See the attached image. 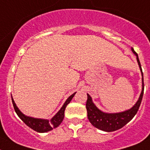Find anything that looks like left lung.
Returning <instances> with one entry per match:
<instances>
[{
	"label": "left lung",
	"mask_w": 150,
	"mask_h": 150,
	"mask_svg": "<svg viewBox=\"0 0 150 150\" xmlns=\"http://www.w3.org/2000/svg\"><path fill=\"white\" fill-rule=\"evenodd\" d=\"M132 52L136 56V59L141 70L142 75V90L139 98L137 100L135 104L132 108L125 110L124 112L116 113H107L99 110L92 101V97L87 94V100H86V107L87 110V116L89 122L98 129L105 131V132H113L115 130L119 129L129 122L133 118L134 116L136 115L141 100H142L143 95H144V76H143L142 69H141V63L138 59V55L133 48H131Z\"/></svg>",
	"instance_id": "8db88e82"
}]
</instances>
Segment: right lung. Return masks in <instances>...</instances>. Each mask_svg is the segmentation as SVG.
<instances>
[{
  "instance_id": "obj_1",
  "label": "right lung",
  "mask_w": 150,
  "mask_h": 150,
  "mask_svg": "<svg viewBox=\"0 0 150 150\" xmlns=\"http://www.w3.org/2000/svg\"><path fill=\"white\" fill-rule=\"evenodd\" d=\"M75 93H76V92H75V93H73L72 95H71V96L67 99V100H66L65 103H64L62 107L60 109L59 111L56 113L50 120L43 119V118H37V117H30V116L26 115H24L23 113H22L21 112V110L18 109V107H17L16 103L14 101L12 97V100L15 112L17 113L18 117H20L21 119L28 127H30L31 129H33V130H35V131H36V132H47L50 131V130L53 129L54 128L58 127V126L61 124V122H62L63 120H64V111H65L66 107H67V106L69 103H70L71 100H72V98L75 96Z\"/></svg>"
}]
</instances>
